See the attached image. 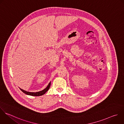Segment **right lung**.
<instances>
[{
  "instance_id": "right-lung-1",
  "label": "right lung",
  "mask_w": 124,
  "mask_h": 124,
  "mask_svg": "<svg viewBox=\"0 0 124 124\" xmlns=\"http://www.w3.org/2000/svg\"><path fill=\"white\" fill-rule=\"evenodd\" d=\"M50 85H51V82H50L48 84V85H47V86L45 89H44L43 90L41 91H39V92H36V93H34V92H27L26 91H25L21 88H20V89L24 93H25V94H28V95H31V96H40V95H42L43 94H44L50 88Z\"/></svg>"
}]
</instances>
